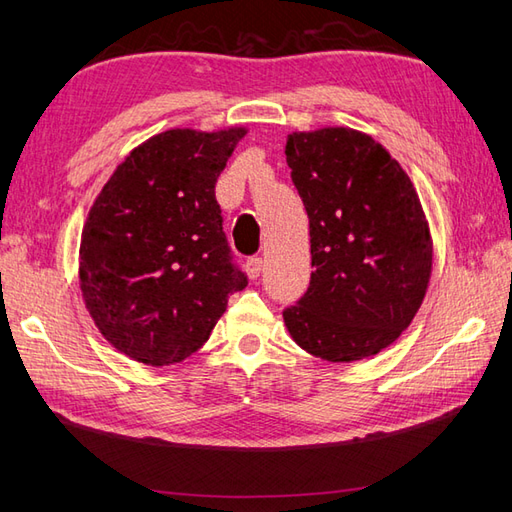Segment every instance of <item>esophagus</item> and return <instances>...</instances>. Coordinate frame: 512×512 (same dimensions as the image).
<instances>
[{
  "label": "esophagus",
  "mask_w": 512,
  "mask_h": 512,
  "mask_svg": "<svg viewBox=\"0 0 512 512\" xmlns=\"http://www.w3.org/2000/svg\"><path fill=\"white\" fill-rule=\"evenodd\" d=\"M264 268V259L262 257H248L246 259V273L250 279H257L259 273H262Z\"/></svg>",
  "instance_id": "obj_1"
}]
</instances>
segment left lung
I'll use <instances>...</instances> for the list:
<instances>
[{
    "instance_id": "8db88e82",
    "label": "left lung",
    "mask_w": 512,
    "mask_h": 512,
    "mask_svg": "<svg viewBox=\"0 0 512 512\" xmlns=\"http://www.w3.org/2000/svg\"><path fill=\"white\" fill-rule=\"evenodd\" d=\"M286 162L310 220L314 273L284 310L312 356L352 363L394 343L416 317L433 244L409 176L372 136L347 127L288 136Z\"/></svg>"
}]
</instances>
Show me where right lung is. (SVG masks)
I'll return each instance as SVG.
<instances>
[{
    "instance_id": "1",
    "label": "right lung",
    "mask_w": 512,
    "mask_h": 512,
    "mask_svg": "<svg viewBox=\"0 0 512 512\" xmlns=\"http://www.w3.org/2000/svg\"><path fill=\"white\" fill-rule=\"evenodd\" d=\"M244 127L169 129L136 147L92 204L81 235V292L96 328L145 365L198 352L228 295L233 264L215 182Z\"/></svg>"
}]
</instances>
